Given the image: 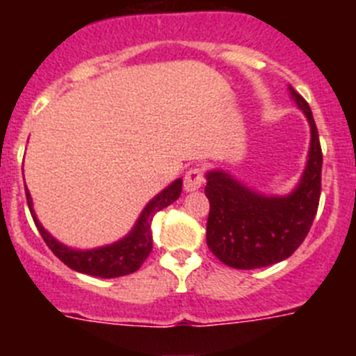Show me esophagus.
Masks as SVG:
<instances>
[{"label":"esophagus","instance_id":"34e87169","mask_svg":"<svg viewBox=\"0 0 356 356\" xmlns=\"http://www.w3.org/2000/svg\"><path fill=\"white\" fill-rule=\"evenodd\" d=\"M203 181H205V172H203V169L201 168H191L187 172H185V178H184V187L185 191H197V188L203 185Z\"/></svg>","mask_w":356,"mask_h":356}]
</instances>
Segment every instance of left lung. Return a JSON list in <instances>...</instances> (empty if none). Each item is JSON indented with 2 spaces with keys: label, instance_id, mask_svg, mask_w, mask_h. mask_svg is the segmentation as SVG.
<instances>
[{
  "label": "left lung",
  "instance_id": "1",
  "mask_svg": "<svg viewBox=\"0 0 356 356\" xmlns=\"http://www.w3.org/2000/svg\"><path fill=\"white\" fill-rule=\"evenodd\" d=\"M291 90L296 105L310 122L308 162L294 193L267 197L238 184L222 171L207 175L210 201L207 244L222 264L235 269H259L289 259L310 232L321 197L323 151L312 110L301 94Z\"/></svg>",
  "mask_w": 356,
  "mask_h": 356
}]
</instances>
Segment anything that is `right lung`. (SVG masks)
<instances>
[{"label":"right lung","instance_id":"obj_1","mask_svg":"<svg viewBox=\"0 0 356 356\" xmlns=\"http://www.w3.org/2000/svg\"><path fill=\"white\" fill-rule=\"evenodd\" d=\"M24 193H26L28 209H30L33 221H35L40 237L48 244L49 250L55 253V257H58L67 267H71V269H74L78 273H83V275L99 276V278H118V276H127L135 273L143 266L144 260L147 259V254L151 253V248H153L151 221H153V217H155L156 212L169 207L172 201L180 197L181 180L172 181L168 188H163L159 196L153 197L147 203L146 209L140 213L139 221L134 226V229H131L128 237L115 242V244H110V246L97 248V250L89 251L71 250V248L64 246L58 241H55L42 228V225L37 221L33 209H31L30 193H28L26 187H24Z\"/></svg>","mask_w":356,"mask_h":356}]
</instances>
